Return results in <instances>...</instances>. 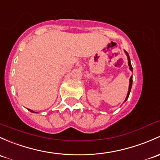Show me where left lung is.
<instances>
[{
    "label": "left lung",
    "instance_id": "left-lung-1",
    "mask_svg": "<svg viewBox=\"0 0 160 160\" xmlns=\"http://www.w3.org/2000/svg\"><path fill=\"white\" fill-rule=\"evenodd\" d=\"M125 53H126V54H127V59H128V65H129V70H130L131 71H132V65H131L130 58H129V56L128 53H127V51H125ZM132 77H131L130 78H129V90H128V93H127V97H126L125 101H124V102L127 101V99H128L129 95V93H130L131 88H132Z\"/></svg>",
    "mask_w": 160,
    "mask_h": 160
}]
</instances>
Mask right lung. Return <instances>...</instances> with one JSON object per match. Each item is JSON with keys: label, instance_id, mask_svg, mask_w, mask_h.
<instances>
[{"label": "right lung", "instance_id": "add662e5", "mask_svg": "<svg viewBox=\"0 0 160 160\" xmlns=\"http://www.w3.org/2000/svg\"><path fill=\"white\" fill-rule=\"evenodd\" d=\"M28 110H29L30 111H31V112H34V111H33V110H30V109H28Z\"/></svg>", "mask_w": 160, "mask_h": 160}]
</instances>
